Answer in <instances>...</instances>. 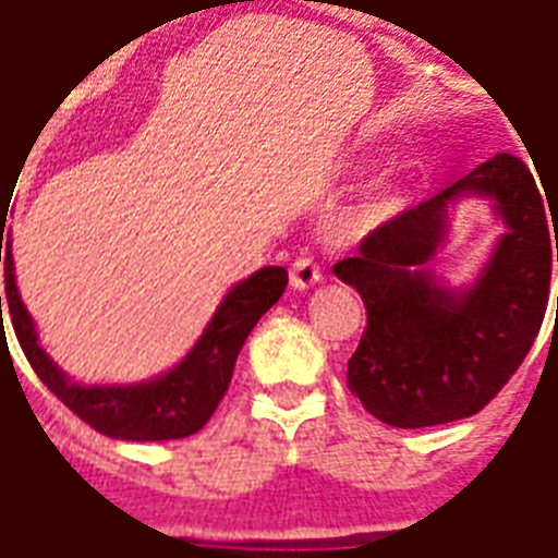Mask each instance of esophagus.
<instances>
[{
  "mask_svg": "<svg viewBox=\"0 0 558 558\" xmlns=\"http://www.w3.org/2000/svg\"><path fill=\"white\" fill-rule=\"evenodd\" d=\"M319 279H323L319 265L311 256H300L291 265V288H296V291H308Z\"/></svg>",
  "mask_w": 558,
  "mask_h": 558,
  "instance_id": "1",
  "label": "esophagus"
}]
</instances>
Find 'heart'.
Wrapping results in <instances>:
<instances>
[{
    "label": "heart",
    "instance_id": "1",
    "mask_svg": "<svg viewBox=\"0 0 558 558\" xmlns=\"http://www.w3.org/2000/svg\"><path fill=\"white\" fill-rule=\"evenodd\" d=\"M396 206H399V201L392 197V194H381V197H375L369 206H366V220H384L387 215H392L396 211Z\"/></svg>",
    "mask_w": 558,
    "mask_h": 558
}]
</instances>
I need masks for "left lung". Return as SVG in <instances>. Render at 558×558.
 Wrapping results in <instances>:
<instances>
[{
  "mask_svg": "<svg viewBox=\"0 0 558 558\" xmlns=\"http://www.w3.org/2000/svg\"><path fill=\"white\" fill-rule=\"evenodd\" d=\"M469 193L492 199L508 232L478 282L451 292L435 282L426 262L447 234V209ZM547 206L524 162L495 154L381 223L357 256L335 265V276L366 305L347 384L375 418L392 427L457 422L481 413L515 375L547 311L553 241L558 262Z\"/></svg>",
  "mask_w": 558,
  "mask_h": 558,
  "instance_id": "8db88e82",
  "label": "left lung"
}]
</instances>
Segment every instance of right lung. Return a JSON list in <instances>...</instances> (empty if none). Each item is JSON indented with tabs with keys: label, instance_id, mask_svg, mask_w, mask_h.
I'll use <instances>...</instances> for the list:
<instances>
[{
	"label": "right lung",
	"instance_id": "right-lung-1",
	"mask_svg": "<svg viewBox=\"0 0 558 558\" xmlns=\"http://www.w3.org/2000/svg\"><path fill=\"white\" fill-rule=\"evenodd\" d=\"M5 218V206H2ZM5 232V227H2ZM0 262H5V305L11 326L23 347L28 364L46 387L66 404L77 418L98 434L131 442H162L197 434L218 410L232 381L244 340L270 305L279 302L288 284L284 267H262L232 288L215 311V317L194 343L189 355L154 381L124 384V387H81L46 355L37 340L32 314L25 311L16 291L11 239L0 235ZM2 326V296H0Z\"/></svg>",
	"mask_w": 558,
	"mask_h": 558
}]
</instances>
